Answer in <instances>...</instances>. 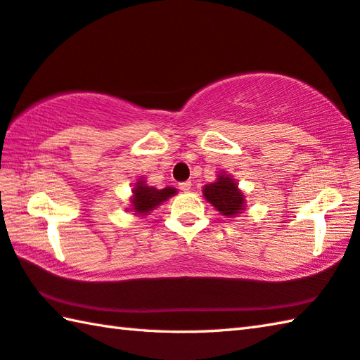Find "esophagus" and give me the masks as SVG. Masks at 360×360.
<instances>
[{
    "label": "esophagus",
    "instance_id": "34e87169",
    "mask_svg": "<svg viewBox=\"0 0 360 360\" xmlns=\"http://www.w3.org/2000/svg\"><path fill=\"white\" fill-rule=\"evenodd\" d=\"M179 188L182 192H188L192 188V182L191 181H186V182H181L179 184Z\"/></svg>",
    "mask_w": 360,
    "mask_h": 360
}]
</instances>
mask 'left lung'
<instances>
[{
  "instance_id": "8db88e82",
  "label": "left lung",
  "mask_w": 360,
  "mask_h": 360,
  "mask_svg": "<svg viewBox=\"0 0 360 360\" xmlns=\"http://www.w3.org/2000/svg\"><path fill=\"white\" fill-rule=\"evenodd\" d=\"M202 197L225 217H238L245 211L244 192L238 187L236 179L221 169L217 179L202 187Z\"/></svg>"
}]
</instances>
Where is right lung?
I'll return each mask as SVG.
<instances>
[{"label": "right lung", "mask_w": 360, "mask_h": 360, "mask_svg": "<svg viewBox=\"0 0 360 360\" xmlns=\"http://www.w3.org/2000/svg\"><path fill=\"white\" fill-rule=\"evenodd\" d=\"M178 193L174 187H165V188H155L153 186H148L145 178L136 179L132 188V197H130V205L127 211L134 212L139 217H145L155 207L160 206L163 201L172 198L173 195Z\"/></svg>", "instance_id": "right-lung-1"}]
</instances>
